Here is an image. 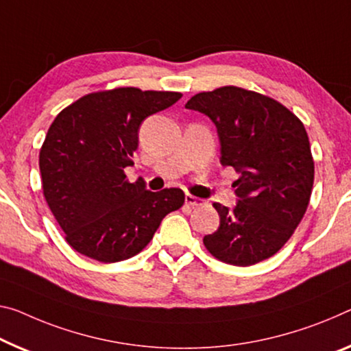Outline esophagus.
Returning <instances> with one entry per match:
<instances>
[{
	"label": "esophagus",
	"mask_w": 351,
	"mask_h": 351,
	"mask_svg": "<svg viewBox=\"0 0 351 351\" xmlns=\"http://www.w3.org/2000/svg\"><path fill=\"white\" fill-rule=\"evenodd\" d=\"M185 204H186V206H190V207H201V206H204V204H206V201H204V199H201V197H196V196H191V194H186V196H185Z\"/></svg>",
	"instance_id": "1"
}]
</instances>
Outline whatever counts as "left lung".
<instances>
[{"label":"left lung","instance_id":"obj_1","mask_svg":"<svg viewBox=\"0 0 351 351\" xmlns=\"http://www.w3.org/2000/svg\"><path fill=\"white\" fill-rule=\"evenodd\" d=\"M185 108L217 125L221 165L232 166L239 202L234 210L215 202L219 228L204 237L218 261L250 267L287 243L303 219L314 185V158L306 128L271 97L237 86L199 93Z\"/></svg>","mask_w":351,"mask_h":351}]
</instances>
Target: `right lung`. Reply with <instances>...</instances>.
Returning a JSON list of instances; mask_svg holds the SVG:
<instances>
[{"mask_svg":"<svg viewBox=\"0 0 351 351\" xmlns=\"http://www.w3.org/2000/svg\"><path fill=\"white\" fill-rule=\"evenodd\" d=\"M180 93L114 88L83 95L59 112L40 147L42 190L66 241L94 261L130 258L150 243L166 215L185 202L180 188L152 193L125 169L145 117Z\"/></svg>","mask_w":351,"mask_h":351,"instance_id":"right-lung-1","label":"right lung"}]
</instances>
